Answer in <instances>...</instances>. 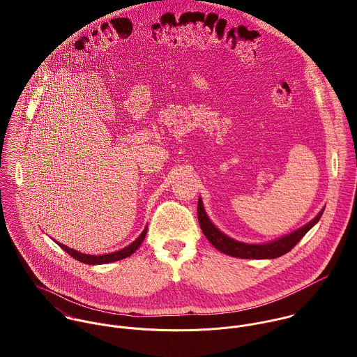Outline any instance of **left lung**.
<instances>
[{
    "label": "left lung",
    "instance_id": "left-lung-1",
    "mask_svg": "<svg viewBox=\"0 0 357 357\" xmlns=\"http://www.w3.org/2000/svg\"><path fill=\"white\" fill-rule=\"evenodd\" d=\"M324 208H321L317 215L310 220L304 227L293 231L289 235H284L279 239L265 242V243H245L236 239L229 238L224 232H221L208 218L204 207V201L199 198L198 201V220L201 229L204 231L207 241L221 253L236 257V258H253V259H272L280 255L289 253L305 235L306 232L320 220Z\"/></svg>",
    "mask_w": 357,
    "mask_h": 357
}]
</instances>
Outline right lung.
<instances>
[{"label": "right lung", "instance_id": "right-lung-1", "mask_svg": "<svg viewBox=\"0 0 357 357\" xmlns=\"http://www.w3.org/2000/svg\"><path fill=\"white\" fill-rule=\"evenodd\" d=\"M146 235H147V227L144 228V231L139 235V238L136 239V241H133L129 246H126V248H123V249H121V250H116V252H112V253H108V255H85V253H81V252H77V250H74V249H71V248H68V246H66V245H63V243H59L57 241H54L66 253H68V255H71L73 258H75V259H78V261H81V262H84V264H89V265H100V264H107V262H114V261H119V259H123V258H126V257H129V255H133L139 248H140V245L143 243V241H144V238H146Z\"/></svg>", "mask_w": 357, "mask_h": 357}]
</instances>
